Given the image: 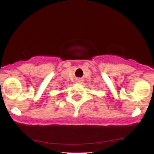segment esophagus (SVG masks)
<instances>
[{"mask_svg": "<svg viewBox=\"0 0 154 154\" xmlns=\"http://www.w3.org/2000/svg\"><path fill=\"white\" fill-rule=\"evenodd\" d=\"M77 83H82V80H77Z\"/></svg>", "mask_w": 154, "mask_h": 154, "instance_id": "esophagus-1", "label": "esophagus"}]
</instances>
